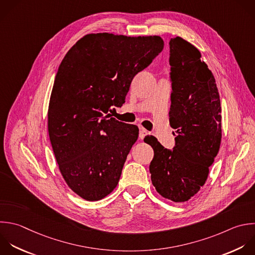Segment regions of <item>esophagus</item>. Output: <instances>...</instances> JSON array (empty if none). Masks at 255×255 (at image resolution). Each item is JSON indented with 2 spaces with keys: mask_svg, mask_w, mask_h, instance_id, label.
<instances>
[{
  "mask_svg": "<svg viewBox=\"0 0 255 255\" xmlns=\"http://www.w3.org/2000/svg\"><path fill=\"white\" fill-rule=\"evenodd\" d=\"M146 134H148V131L144 128H142V127H139V138H144V136L146 135Z\"/></svg>",
  "mask_w": 255,
  "mask_h": 255,
  "instance_id": "obj_1",
  "label": "esophagus"
}]
</instances>
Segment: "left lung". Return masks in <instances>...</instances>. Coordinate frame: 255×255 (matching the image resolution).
Wrapping results in <instances>:
<instances>
[{"label":"left lung","instance_id":"left-lung-1","mask_svg":"<svg viewBox=\"0 0 255 255\" xmlns=\"http://www.w3.org/2000/svg\"><path fill=\"white\" fill-rule=\"evenodd\" d=\"M200 58V52L185 40L169 41V123L176 129L175 144L168 149L154 136L144 137L154 151L151 182L161 196L174 202L188 200L205 183L221 141L219 94Z\"/></svg>","mask_w":255,"mask_h":255}]
</instances>
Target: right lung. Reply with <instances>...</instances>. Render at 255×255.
I'll list each match as a JSON object with an SVG mask.
<instances>
[{
  "label": "right lung",
  "mask_w": 255,
  "mask_h": 255,
  "mask_svg": "<svg viewBox=\"0 0 255 255\" xmlns=\"http://www.w3.org/2000/svg\"><path fill=\"white\" fill-rule=\"evenodd\" d=\"M158 36L90 34L63 59L50 99L48 128L61 173L86 200H100L118 185L138 128L111 118L133 77L163 50Z\"/></svg>",
  "instance_id": "add662e5"
}]
</instances>
